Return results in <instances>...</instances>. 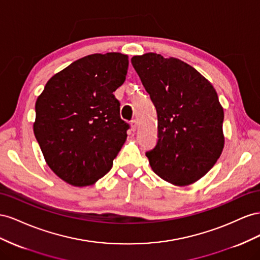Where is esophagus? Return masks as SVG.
Wrapping results in <instances>:
<instances>
[{
  "instance_id": "1",
  "label": "esophagus",
  "mask_w": 260,
  "mask_h": 260,
  "mask_svg": "<svg viewBox=\"0 0 260 260\" xmlns=\"http://www.w3.org/2000/svg\"><path fill=\"white\" fill-rule=\"evenodd\" d=\"M131 126H132V129L133 131H136L137 129V121L136 120H133L131 122Z\"/></svg>"
}]
</instances>
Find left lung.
<instances>
[{
    "mask_svg": "<svg viewBox=\"0 0 260 260\" xmlns=\"http://www.w3.org/2000/svg\"><path fill=\"white\" fill-rule=\"evenodd\" d=\"M132 64L157 110L158 140L147 151L153 172L176 186L195 183L224 147L223 108L202 74L175 57L146 53Z\"/></svg>",
    "mask_w": 260,
    "mask_h": 260,
    "instance_id": "obj_1",
    "label": "left lung"
}]
</instances>
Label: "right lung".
<instances>
[{"label": "right lung", "instance_id": "1", "mask_svg": "<svg viewBox=\"0 0 260 260\" xmlns=\"http://www.w3.org/2000/svg\"><path fill=\"white\" fill-rule=\"evenodd\" d=\"M128 56L110 52L73 62L52 76L36 101L34 133L47 165L73 186L105 176L129 125L113 92L122 86Z\"/></svg>", "mask_w": 260, "mask_h": 260}]
</instances>
